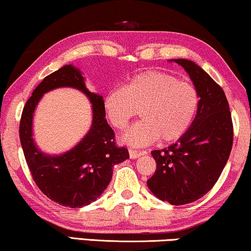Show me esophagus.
<instances>
[{
	"mask_svg": "<svg viewBox=\"0 0 251 251\" xmlns=\"http://www.w3.org/2000/svg\"><path fill=\"white\" fill-rule=\"evenodd\" d=\"M147 154L145 151H136V150H129V155L131 159H137V157H139L140 155H145Z\"/></svg>",
	"mask_w": 251,
	"mask_h": 251,
	"instance_id": "esophagus-1",
	"label": "esophagus"
}]
</instances>
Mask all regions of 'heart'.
I'll return each instance as SVG.
<instances>
[{
    "label": "heart",
    "instance_id": "1",
    "mask_svg": "<svg viewBox=\"0 0 251 251\" xmlns=\"http://www.w3.org/2000/svg\"><path fill=\"white\" fill-rule=\"evenodd\" d=\"M199 106L200 94L194 83L161 71L137 74L125 88L113 89L104 98L106 116L118 130H125L139 111L143 120L123 136L133 146L159 138L164 143L179 139L194 122Z\"/></svg>",
    "mask_w": 251,
    "mask_h": 251
}]
</instances>
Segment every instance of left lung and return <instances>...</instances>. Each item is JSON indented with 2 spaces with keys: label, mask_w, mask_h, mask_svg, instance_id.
Listing matches in <instances>:
<instances>
[{
  "label": "left lung",
  "mask_w": 251,
  "mask_h": 251,
  "mask_svg": "<svg viewBox=\"0 0 251 251\" xmlns=\"http://www.w3.org/2000/svg\"><path fill=\"white\" fill-rule=\"evenodd\" d=\"M174 61L198 88L200 106L191 128L177 143L151 152L156 170L147 186L160 200L181 205L199 200L218 180L232 150L233 123L221 85L193 61Z\"/></svg>",
  "instance_id": "obj_1"
}]
</instances>
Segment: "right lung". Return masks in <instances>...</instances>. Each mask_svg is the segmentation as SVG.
<instances>
[{
  "label": "right lung",
  "mask_w": 251,
  "mask_h": 251,
  "mask_svg": "<svg viewBox=\"0 0 251 251\" xmlns=\"http://www.w3.org/2000/svg\"><path fill=\"white\" fill-rule=\"evenodd\" d=\"M60 86L81 90L93 104V125L78 145L61 156H47L37 150L31 137L35 106L43 93ZM20 143L27 166L37 187L50 200L81 208L97 200L112 179L113 167L129 157L126 147L115 143V133L105 119L104 99L85 88L80 71L72 65L53 72L34 89L24 106L19 126Z\"/></svg>",
  "instance_id": "add662e5"
}]
</instances>
